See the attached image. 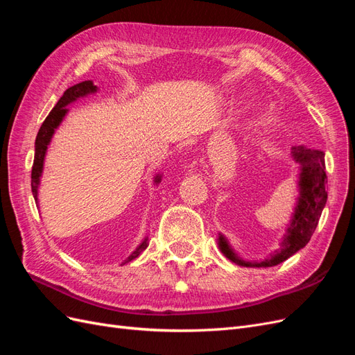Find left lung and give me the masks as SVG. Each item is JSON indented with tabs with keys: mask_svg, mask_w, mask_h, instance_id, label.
Returning a JSON list of instances; mask_svg holds the SVG:
<instances>
[{
	"mask_svg": "<svg viewBox=\"0 0 355 355\" xmlns=\"http://www.w3.org/2000/svg\"><path fill=\"white\" fill-rule=\"evenodd\" d=\"M292 155L300 166L299 173V197L296 201L292 220L287 225L286 234L280 244V249L275 250L270 257L262 262H245L232 250L228 240L219 234V249L230 261L241 266H275L284 262L290 256L302 249L313 237L317 228L321 211L327 201V176L324 164V153L318 149H309L306 146H293Z\"/></svg>",
	"mask_w": 355,
	"mask_h": 355,
	"instance_id": "obj_1",
	"label": "left lung"
}]
</instances>
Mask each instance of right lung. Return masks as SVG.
<instances>
[{
    "label": "right lung",
    "mask_w": 355,
    "mask_h": 355,
    "mask_svg": "<svg viewBox=\"0 0 355 355\" xmlns=\"http://www.w3.org/2000/svg\"><path fill=\"white\" fill-rule=\"evenodd\" d=\"M96 92H98V87H96L93 81H90V80L72 85V87H69L65 93H63V96L59 99L55 108L51 110V112L47 115L44 123H42V125L40 127V132L35 139V157H34V164H32V173H31V188H32V196H34L35 202H38L40 178L42 173V167H44V157L47 153V146L50 145V141H51L53 135H55L56 128L60 125L62 120L68 114L67 106L77 99L84 98V96L96 93ZM154 182L155 184H159L161 175H157L154 178ZM146 247H148V239H145L141 244H139L136 247V250L130 256H128L123 263L133 261L135 257H137L139 254H141V252H144L146 249Z\"/></svg>",
    "instance_id": "add662e5"
}]
</instances>
